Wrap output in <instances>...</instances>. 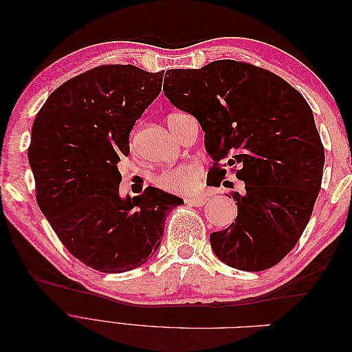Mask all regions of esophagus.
<instances>
[{
	"label": "esophagus",
	"instance_id": "1",
	"mask_svg": "<svg viewBox=\"0 0 352 352\" xmlns=\"http://www.w3.org/2000/svg\"><path fill=\"white\" fill-rule=\"evenodd\" d=\"M185 201L194 207H202L208 201V198L207 195H195V197H188Z\"/></svg>",
	"mask_w": 352,
	"mask_h": 352
}]
</instances>
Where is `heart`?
<instances>
[{"mask_svg":"<svg viewBox=\"0 0 352 352\" xmlns=\"http://www.w3.org/2000/svg\"><path fill=\"white\" fill-rule=\"evenodd\" d=\"M199 175L201 166L197 162H188L164 170L154 179V182L158 188L167 190V192L184 194L192 190L198 185Z\"/></svg>","mask_w":352,"mask_h":352,"instance_id":"1","label":"heart"}]
</instances>
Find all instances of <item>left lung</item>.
<instances>
[{"instance_id": "obj_1", "label": "left lung", "mask_w": 352, "mask_h": 352, "mask_svg": "<svg viewBox=\"0 0 352 352\" xmlns=\"http://www.w3.org/2000/svg\"><path fill=\"white\" fill-rule=\"evenodd\" d=\"M164 95L192 114L214 160L211 175L238 164L243 194L233 192L238 216L210 235L230 267L261 272L278 264L301 238L322 186L324 150L310 105L269 70L235 60L166 72Z\"/></svg>"}]
</instances>
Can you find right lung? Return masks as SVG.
<instances>
[{"instance_id": "add662e5", "label": "right lung", "mask_w": 352, "mask_h": 352, "mask_svg": "<svg viewBox=\"0 0 352 352\" xmlns=\"http://www.w3.org/2000/svg\"><path fill=\"white\" fill-rule=\"evenodd\" d=\"M163 76L132 65L95 67L52 92L32 126L38 206L70 254L101 273L150 260L167 214L184 202L153 186L119 195L117 164L129 155V133L162 92Z\"/></svg>"}]
</instances>
